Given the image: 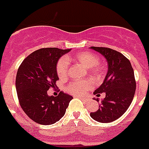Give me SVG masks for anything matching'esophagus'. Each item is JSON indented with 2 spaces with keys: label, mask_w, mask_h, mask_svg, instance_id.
Instances as JSON below:
<instances>
[{
  "label": "esophagus",
  "mask_w": 149,
  "mask_h": 149,
  "mask_svg": "<svg viewBox=\"0 0 149 149\" xmlns=\"http://www.w3.org/2000/svg\"><path fill=\"white\" fill-rule=\"evenodd\" d=\"M81 100H82L83 101H84V102H86V101H89V98H81Z\"/></svg>",
  "instance_id": "1"
}]
</instances>
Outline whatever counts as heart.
I'll use <instances>...</instances> for the list:
<instances>
[{"mask_svg":"<svg viewBox=\"0 0 149 149\" xmlns=\"http://www.w3.org/2000/svg\"><path fill=\"white\" fill-rule=\"evenodd\" d=\"M71 59L76 60L86 68H93V73H98L99 72L97 68V65L100 62L99 56L89 51H84L77 54L73 58L68 56V57H63L59 60L58 63L56 64V73L60 78H65L67 76L69 60ZM90 86L91 84L88 81H76L69 84L67 87V90L75 95H81L84 94L85 92L90 88Z\"/></svg>","mask_w":149,"mask_h":149,"instance_id":"b5f03b06","label":"heart"}]
</instances>
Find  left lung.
<instances>
[{
  "label": "left lung",
  "instance_id": "obj_1",
  "mask_svg": "<svg viewBox=\"0 0 149 149\" xmlns=\"http://www.w3.org/2000/svg\"><path fill=\"white\" fill-rule=\"evenodd\" d=\"M90 48L103 55L108 64L103 84L93 93L98 97L103 93L106 96L101 101L99 109L90 113V116L101 123L113 122L125 113L133 101L136 90L134 69L128 59L120 52L104 47Z\"/></svg>",
  "mask_w": 149,
  "mask_h": 149
}]
</instances>
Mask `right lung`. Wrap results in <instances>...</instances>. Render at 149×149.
I'll use <instances>...</instances> for the list:
<instances>
[{
	"mask_svg": "<svg viewBox=\"0 0 149 149\" xmlns=\"http://www.w3.org/2000/svg\"><path fill=\"white\" fill-rule=\"evenodd\" d=\"M70 51L41 48L26 57L18 68L15 87L19 104L27 116L36 123L48 125L58 122L73 98L63 92L56 97L47 93L50 88H56V64Z\"/></svg>",
	"mask_w": 149,
	"mask_h": 149,
	"instance_id": "1",
	"label": "right lung"
}]
</instances>
